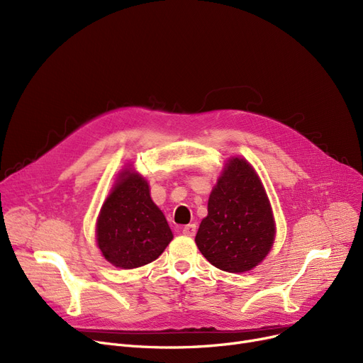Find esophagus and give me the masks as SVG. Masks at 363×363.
<instances>
[{"mask_svg": "<svg viewBox=\"0 0 363 363\" xmlns=\"http://www.w3.org/2000/svg\"><path fill=\"white\" fill-rule=\"evenodd\" d=\"M196 231H197L196 223H188V225H185V226L182 228V233H184V235H186V237H194V235H196Z\"/></svg>", "mask_w": 363, "mask_h": 363, "instance_id": "obj_1", "label": "esophagus"}]
</instances>
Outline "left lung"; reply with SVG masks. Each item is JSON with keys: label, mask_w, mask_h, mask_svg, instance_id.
<instances>
[{"label": "left lung", "mask_w": 363, "mask_h": 363, "mask_svg": "<svg viewBox=\"0 0 363 363\" xmlns=\"http://www.w3.org/2000/svg\"><path fill=\"white\" fill-rule=\"evenodd\" d=\"M274 237L271 204L255 169L244 159L230 160L208 197L199 250L222 271L245 272L269 253Z\"/></svg>", "instance_id": "1"}]
</instances>
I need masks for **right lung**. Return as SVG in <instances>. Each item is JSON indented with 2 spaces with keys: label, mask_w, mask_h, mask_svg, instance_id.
Returning <instances> with one entry per match:
<instances>
[{
  "label": "right lung",
  "mask_w": 363,
  "mask_h": 363,
  "mask_svg": "<svg viewBox=\"0 0 363 363\" xmlns=\"http://www.w3.org/2000/svg\"><path fill=\"white\" fill-rule=\"evenodd\" d=\"M172 238L164 215L150 197L147 181L125 170L97 220L103 256L122 269L140 268L156 260Z\"/></svg>",
  "instance_id": "right-lung-1"
}]
</instances>
